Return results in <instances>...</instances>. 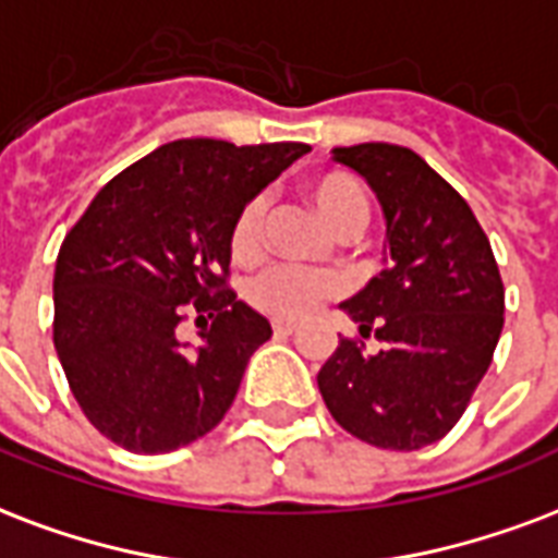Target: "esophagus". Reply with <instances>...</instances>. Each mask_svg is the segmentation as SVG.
I'll return each instance as SVG.
<instances>
[{
  "label": "esophagus",
  "instance_id": "1",
  "mask_svg": "<svg viewBox=\"0 0 558 558\" xmlns=\"http://www.w3.org/2000/svg\"><path fill=\"white\" fill-rule=\"evenodd\" d=\"M275 333L292 336V333H298V325H295V322H275Z\"/></svg>",
  "mask_w": 558,
  "mask_h": 558
}]
</instances>
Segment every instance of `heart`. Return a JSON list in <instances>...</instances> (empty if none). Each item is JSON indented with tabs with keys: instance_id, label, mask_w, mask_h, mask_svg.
Here are the masks:
<instances>
[{
	"instance_id": "heart-1",
	"label": "heart",
	"mask_w": 558,
	"mask_h": 558,
	"mask_svg": "<svg viewBox=\"0 0 558 558\" xmlns=\"http://www.w3.org/2000/svg\"><path fill=\"white\" fill-rule=\"evenodd\" d=\"M307 195L322 213V219L339 236H356L372 219V204H368L363 184L348 172H336V169L318 172L316 178L307 181ZM263 222H266V198L251 195L236 210L231 231H228L233 260L245 263L260 254ZM336 292H339V283L330 275H310V271L287 269V266L263 271L248 287L251 304L278 318L310 316L318 304H325Z\"/></svg>"
}]
</instances>
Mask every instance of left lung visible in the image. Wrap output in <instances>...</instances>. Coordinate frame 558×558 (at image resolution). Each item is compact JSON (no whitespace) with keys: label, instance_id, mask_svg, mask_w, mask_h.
Segmentation results:
<instances>
[{"label":"left lung","instance_id":"8db88e82","mask_svg":"<svg viewBox=\"0 0 558 558\" xmlns=\"http://www.w3.org/2000/svg\"><path fill=\"white\" fill-rule=\"evenodd\" d=\"M336 163L372 186L392 263L342 310L360 339H339L318 372L327 410L351 436L386 450L427 448L453 430L504 330V280L477 216L412 148L360 143Z\"/></svg>","mask_w":558,"mask_h":558}]
</instances>
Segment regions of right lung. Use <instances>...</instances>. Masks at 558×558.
<instances>
[{"instance_id": "obj_1", "label": "right lung", "mask_w": 558, "mask_h": 558, "mask_svg": "<svg viewBox=\"0 0 558 558\" xmlns=\"http://www.w3.org/2000/svg\"><path fill=\"white\" fill-rule=\"evenodd\" d=\"M307 143L175 140L101 186L54 263V351L81 412L134 453L202 439L231 410L266 318L228 289L236 210ZM193 303L190 347L177 327Z\"/></svg>"}]
</instances>
